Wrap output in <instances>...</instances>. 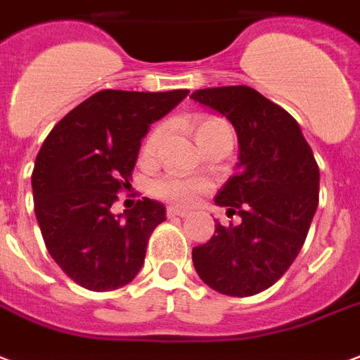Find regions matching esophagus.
Masks as SVG:
<instances>
[{
  "label": "esophagus",
  "instance_id": "obj_1",
  "mask_svg": "<svg viewBox=\"0 0 360 360\" xmlns=\"http://www.w3.org/2000/svg\"><path fill=\"white\" fill-rule=\"evenodd\" d=\"M167 212H169V217H182V219L190 214V211H188V209H182V207H169Z\"/></svg>",
  "mask_w": 360,
  "mask_h": 360
}]
</instances>
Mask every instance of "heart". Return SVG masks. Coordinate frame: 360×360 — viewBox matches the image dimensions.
<instances>
[{
  "label": "heart",
  "mask_w": 360,
  "mask_h": 360,
  "mask_svg": "<svg viewBox=\"0 0 360 360\" xmlns=\"http://www.w3.org/2000/svg\"><path fill=\"white\" fill-rule=\"evenodd\" d=\"M219 130H230V126L224 122V120L214 119V117H209V119L199 120L198 124V140H201L203 136L212 132H219ZM162 132L165 128H157L148 140V149H155L157 143L161 141ZM209 188V182L203 180V178L195 176H182V174H169V176L161 178L153 184V191L157 198L167 199V201H172V203H182V205H190L198 199L199 193Z\"/></svg>",
  "instance_id": "1"
}]
</instances>
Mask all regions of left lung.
<instances>
[{"label":"left lung","instance_id":"obj_1","mask_svg":"<svg viewBox=\"0 0 360 360\" xmlns=\"http://www.w3.org/2000/svg\"><path fill=\"white\" fill-rule=\"evenodd\" d=\"M191 99L230 120L238 136V174L214 203L241 217L214 224L191 251L199 278L219 293L249 297L284 276L305 243L319 207L320 172L301 126L249 86L195 90Z\"/></svg>","mask_w":360,"mask_h":360}]
</instances>
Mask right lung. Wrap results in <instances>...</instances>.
Returning <instances> with one entry per match:
<instances>
[{"label": "right lung", "mask_w": 360, "mask_h": 360, "mask_svg": "<svg viewBox=\"0 0 360 360\" xmlns=\"http://www.w3.org/2000/svg\"><path fill=\"white\" fill-rule=\"evenodd\" d=\"M188 90H101L63 117L32 172L34 211L46 248L63 272L91 291L119 290L143 266L149 236L167 209L143 198L112 214L130 186L141 140Z\"/></svg>", "instance_id": "1"}]
</instances>
